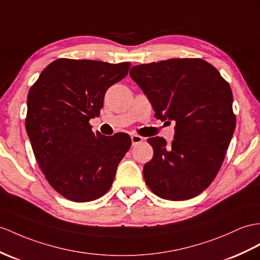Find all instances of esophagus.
<instances>
[{
    "label": "esophagus",
    "mask_w": 260,
    "mask_h": 260,
    "mask_svg": "<svg viewBox=\"0 0 260 260\" xmlns=\"http://www.w3.org/2000/svg\"><path fill=\"white\" fill-rule=\"evenodd\" d=\"M144 140V138L138 136V135H132L131 136V141H132V145H136L138 143H141Z\"/></svg>",
    "instance_id": "obj_1"
}]
</instances>
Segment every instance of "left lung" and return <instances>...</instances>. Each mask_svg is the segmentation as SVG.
Listing matches in <instances>:
<instances>
[{"mask_svg":"<svg viewBox=\"0 0 260 260\" xmlns=\"http://www.w3.org/2000/svg\"><path fill=\"white\" fill-rule=\"evenodd\" d=\"M131 78L162 121H175L174 140L148 139L153 157L143 168L149 188L164 200L195 198L211 184L236 126L233 92L219 72L201 58H172L134 66Z\"/></svg>","mask_w":260,"mask_h":260,"instance_id":"obj_1","label":"left lung"}]
</instances>
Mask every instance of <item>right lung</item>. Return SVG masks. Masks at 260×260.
I'll return each mask as SVG.
<instances>
[{"mask_svg":"<svg viewBox=\"0 0 260 260\" xmlns=\"http://www.w3.org/2000/svg\"><path fill=\"white\" fill-rule=\"evenodd\" d=\"M130 65L59 58L30 87L25 126L31 148L49 184L67 200L82 203L108 192L131 147L126 134L94 135L89 124Z\"/></svg>","mask_w":260,"mask_h":260,"instance_id":"obj_1","label":"right lung"}]
</instances>
